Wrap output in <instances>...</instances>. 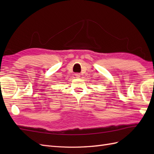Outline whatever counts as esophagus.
Wrapping results in <instances>:
<instances>
[{
  "instance_id": "obj_1",
  "label": "esophagus",
  "mask_w": 154,
  "mask_h": 154,
  "mask_svg": "<svg viewBox=\"0 0 154 154\" xmlns=\"http://www.w3.org/2000/svg\"><path fill=\"white\" fill-rule=\"evenodd\" d=\"M75 77H76L77 78H79L80 77V74L79 73H75Z\"/></svg>"
}]
</instances>
